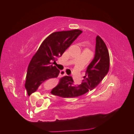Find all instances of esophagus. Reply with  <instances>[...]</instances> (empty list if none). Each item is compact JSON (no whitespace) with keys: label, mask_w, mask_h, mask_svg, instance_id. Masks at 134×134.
<instances>
[{"label":"esophagus","mask_w":134,"mask_h":134,"mask_svg":"<svg viewBox=\"0 0 134 134\" xmlns=\"http://www.w3.org/2000/svg\"><path fill=\"white\" fill-rule=\"evenodd\" d=\"M65 75H66V73L64 70H60V76L62 77V76H65Z\"/></svg>","instance_id":"1"}]
</instances>
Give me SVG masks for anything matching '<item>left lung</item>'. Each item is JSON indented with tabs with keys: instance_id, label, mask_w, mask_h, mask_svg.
Returning <instances> with one entry per match:
<instances>
[{
	"instance_id": "obj_1",
	"label": "left lung",
	"mask_w": 134,
	"mask_h": 134,
	"mask_svg": "<svg viewBox=\"0 0 134 134\" xmlns=\"http://www.w3.org/2000/svg\"><path fill=\"white\" fill-rule=\"evenodd\" d=\"M96 41L94 57L87 67L82 83L76 85L71 76H64L52 90V94L62 98H74L94 90L100 83L110 69V55L100 36H96Z\"/></svg>"
}]
</instances>
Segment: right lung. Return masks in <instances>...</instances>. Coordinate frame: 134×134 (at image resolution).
I'll use <instances>...</instances> for the list:
<instances>
[{"label": "right lung", "instance_id": "right-lung-1", "mask_svg": "<svg viewBox=\"0 0 134 134\" xmlns=\"http://www.w3.org/2000/svg\"><path fill=\"white\" fill-rule=\"evenodd\" d=\"M82 31L80 30L54 32L46 38L31 60L25 87L30 96L38 87L51 78L57 77L60 70L53 65Z\"/></svg>", "mask_w": 134, "mask_h": 134}]
</instances>
